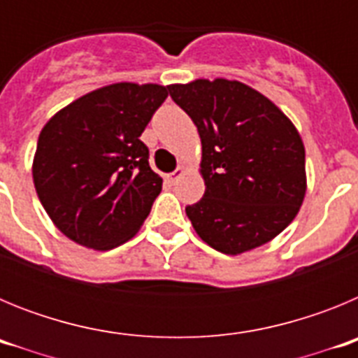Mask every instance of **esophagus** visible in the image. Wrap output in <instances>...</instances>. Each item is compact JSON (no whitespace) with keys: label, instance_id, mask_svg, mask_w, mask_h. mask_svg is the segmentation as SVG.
Returning <instances> with one entry per match:
<instances>
[{"label":"esophagus","instance_id":"1","mask_svg":"<svg viewBox=\"0 0 358 358\" xmlns=\"http://www.w3.org/2000/svg\"><path fill=\"white\" fill-rule=\"evenodd\" d=\"M185 173H186V169H185V166H179V169H177L176 172L169 173V176H166V177H169V181L172 182V185H176V182L179 181V179H181L182 176H185Z\"/></svg>","mask_w":358,"mask_h":358}]
</instances>
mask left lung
I'll return each mask as SVG.
<instances>
[{"instance_id":"obj_1","label":"left lung","mask_w":358,"mask_h":358,"mask_svg":"<svg viewBox=\"0 0 358 358\" xmlns=\"http://www.w3.org/2000/svg\"><path fill=\"white\" fill-rule=\"evenodd\" d=\"M197 125L204 197L186 208L195 233L224 255L271 242L301 208L305 145L289 116L249 85L226 78L170 84Z\"/></svg>"}]
</instances>
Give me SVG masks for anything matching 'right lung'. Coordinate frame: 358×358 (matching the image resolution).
<instances>
[{"label": "right lung", "instance_id": "right-lung-1", "mask_svg": "<svg viewBox=\"0 0 358 358\" xmlns=\"http://www.w3.org/2000/svg\"><path fill=\"white\" fill-rule=\"evenodd\" d=\"M166 96L164 85L118 82L77 98L46 122L31 177L62 235L109 251L140 231L163 186L140 136Z\"/></svg>", "mask_w": 358, "mask_h": 358}]
</instances>
